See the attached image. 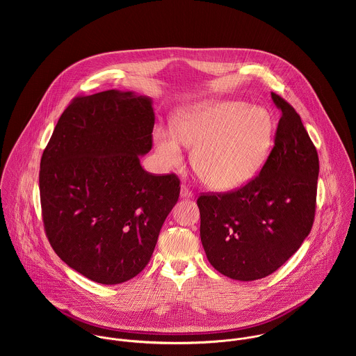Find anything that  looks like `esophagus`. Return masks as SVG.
<instances>
[{"mask_svg":"<svg viewBox=\"0 0 356 356\" xmlns=\"http://www.w3.org/2000/svg\"><path fill=\"white\" fill-rule=\"evenodd\" d=\"M193 192L189 189V188H186V186H182L181 188V197L182 199H193Z\"/></svg>","mask_w":356,"mask_h":356,"instance_id":"esophagus-1","label":"esophagus"}]
</instances>
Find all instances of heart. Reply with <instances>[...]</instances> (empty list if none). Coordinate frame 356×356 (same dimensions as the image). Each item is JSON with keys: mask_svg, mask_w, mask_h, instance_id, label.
Segmentation results:
<instances>
[{"mask_svg": "<svg viewBox=\"0 0 356 356\" xmlns=\"http://www.w3.org/2000/svg\"><path fill=\"white\" fill-rule=\"evenodd\" d=\"M172 133L154 131L160 159L168 165H181L179 144L195 149L192 165L200 179L212 189L229 191L260 170L273 144L274 123L263 106L211 100L181 112L172 122Z\"/></svg>", "mask_w": 356, "mask_h": 356, "instance_id": "1", "label": "heart"}]
</instances>
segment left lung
<instances>
[{
	"label": "left lung",
	"instance_id": "obj_1",
	"mask_svg": "<svg viewBox=\"0 0 356 356\" xmlns=\"http://www.w3.org/2000/svg\"><path fill=\"white\" fill-rule=\"evenodd\" d=\"M281 111L274 147L260 172L225 193H202L200 237L220 274L254 281L278 270L309 234L316 207L319 159L300 115L271 93Z\"/></svg>",
	"mask_w": 356,
	"mask_h": 356
}]
</instances>
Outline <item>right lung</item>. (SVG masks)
<instances>
[{
  "mask_svg": "<svg viewBox=\"0 0 356 356\" xmlns=\"http://www.w3.org/2000/svg\"><path fill=\"white\" fill-rule=\"evenodd\" d=\"M152 102L131 92L78 96L61 113L42 153L40 196L47 237L86 278L115 285L148 264L178 202L179 178L151 174Z\"/></svg>",
  "mask_w": 356,
  "mask_h": 356,
  "instance_id": "obj_1",
  "label": "right lung"
}]
</instances>
